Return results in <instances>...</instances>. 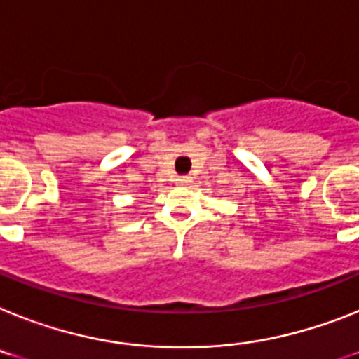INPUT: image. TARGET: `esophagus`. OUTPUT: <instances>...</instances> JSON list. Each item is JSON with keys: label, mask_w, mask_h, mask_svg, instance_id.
Listing matches in <instances>:
<instances>
[{"label": "esophagus", "mask_w": 359, "mask_h": 359, "mask_svg": "<svg viewBox=\"0 0 359 359\" xmlns=\"http://www.w3.org/2000/svg\"><path fill=\"white\" fill-rule=\"evenodd\" d=\"M188 182V179L186 177H179V184H186Z\"/></svg>", "instance_id": "34e87169"}]
</instances>
